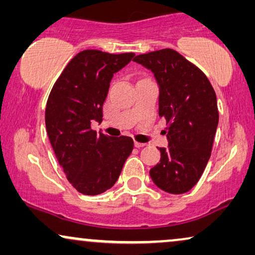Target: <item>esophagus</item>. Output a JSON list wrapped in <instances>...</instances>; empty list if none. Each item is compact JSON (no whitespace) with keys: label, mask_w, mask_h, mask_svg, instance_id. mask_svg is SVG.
<instances>
[{"label":"esophagus","mask_w":255,"mask_h":255,"mask_svg":"<svg viewBox=\"0 0 255 255\" xmlns=\"http://www.w3.org/2000/svg\"><path fill=\"white\" fill-rule=\"evenodd\" d=\"M146 144H144V142H139V141H134V146L135 147H144Z\"/></svg>","instance_id":"obj_1"}]
</instances>
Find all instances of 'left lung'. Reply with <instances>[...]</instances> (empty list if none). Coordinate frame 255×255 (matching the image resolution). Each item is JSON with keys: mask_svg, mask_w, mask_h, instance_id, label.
<instances>
[{"mask_svg": "<svg viewBox=\"0 0 255 255\" xmlns=\"http://www.w3.org/2000/svg\"><path fill=\"white\" fill-rule=\"evenodd\" d=\"M151 69L160 88L159 116L166 120L168 148L151 168L153 182L169 194H184L201 179L210 159L219 114L210 81L172 48L133 59Z\"/></svg>", "mask_w": 255, "mask_h": 255, "instance_id": "left-lung-1", "label": "left lung"}]
</instances>
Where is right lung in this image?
<instances>
[{
	"label": "right lung",
	"mask_w": 255,
	"mask_h": 255,
	"mask_svg": "<svg viewBox=\"0 0 255 255\" xmlns=\"http://www.w3.org/2000/svg\"><path fill=\"white\" fill-rule=\"evenodd\" d=\"M134 53L80 52L55 81L46 103L45 123L59 163L79 193L102 194L116 183L133 139L96 133L92 122H102L103 103L115 73Z\"/></svg>",
	"instance_id": "right-lung-1"
}]
</instances>
